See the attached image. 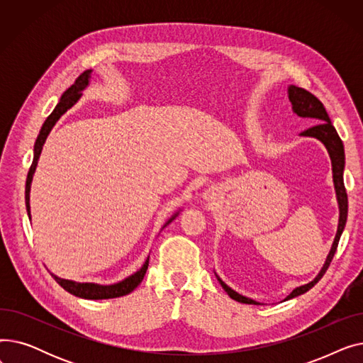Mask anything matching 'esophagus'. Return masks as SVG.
Listing matches in <instances>:
<instances>
[{"label":"esophagus","instance_id":"1","mask_svg":"<svg viewBox=\"0 0 363 363\" xmlns=\"http://www.w3.org/2000/svg\"><path fill=\"white\" fill-rule=\"evenodd\" d=\"M201 197H203V200H206V201H211V200H213L215 197H216V191L213 188H208V189H206V191L201 194Z\"/></svg>","mask_w":363,"mask_h":363}]
</instances>
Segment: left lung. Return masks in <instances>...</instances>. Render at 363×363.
<instances>
[{
	"label": "left lung",
	"instance_id": "1",
	"mask_svg": "<svg viewBox=\"0 0 363 363\" xmlns=\"http://www.w3.org/2000/svg\"><path fill=\"white\" fill-rule=\"evenodd\" d=\"M287 94H289V100L291 103L293 113H296L298 118L313 119V122H318L312 128L303 130L300 133V137L315 138L325 145V148L328 151L330 159H331V166H333V182H334V189H335V197H337V203H338V225H337V233H335L334 241L331 244L330 253H328L325 262H323L318 275L311 282L300 285V287H296L284 300H290V298H294L300 294H304L306 291H309L313 285L323 277V274L327 272L328 266L335 255L340 237H341L342 231H345V226L347 222V193L345 188V179H342V174H345V164H346L345 145H342V141L340 140L334 125L331 123V119L328 116L325 107H323V104L315 97V95H312L306 89L294 86V85H289ZM215 275H216L219 284L222 285V289L233 300L240 301V303H247V304H260L259 301H256L250 297H245V296L237 293L235 290H233L230 285H226L220 279V277L216 272H215Z\"/></svg>",
	"mask_w": 363,
	"mask_h": 363
}]
</instances>
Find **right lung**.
<instances>
[{
	"label": "right lung",
	"mask_w": 363,
	"mask_h": 363,
	"mask_svg": "<svg viewBox=\"0 0 363 363\" xmlns=\"http://www.w3.org/2000/svg\"><path fill=\"white\" fill-rule=\"evenodd\" d=\"M91 78H92V69H88L85 70L78 79L74 81V84L66 89L62 95V99L59 101V104L55 106V108L52 110V113L50 114V116L47 118V121L44 122L40 133H38V138L35 141V145H33V160H32V164H30V169H29V174H28V178H26V188H25V201H26V212H28V216H29V220L32 219L30 216V185H32V179H33V175H35V170H36V166H38V160H40V156H41V151H43V147L47 141V137L50 135L51 129L54 128V125L59 122V119L63 116V114L72 108L76 103L79 101V99L82 97V91L89 85L91 82ZM182 212V207H179L178 211L172 215L166 222L164 225L162 226L163 231L164 228L174 220L177 219V216ZM148 260H150V255L148 257L145 259L144 264L141 266V268L133 272L132 275L126 277L125 279L119 281V282H114V284H95V282H78V281H73V279H65V278H60L57 277L55 274L50 272L51 277L57 281V284L60 285V287H63L67 293L76 296V297H81V298H86V300H104V298H114V297H122V296H126L129 293H132L133 290H135L138 285L141 284V281L144 279V275L147 272V268H148Z\"/></svg>",
	"instance_id": "obj_1"
}]
</instances>
